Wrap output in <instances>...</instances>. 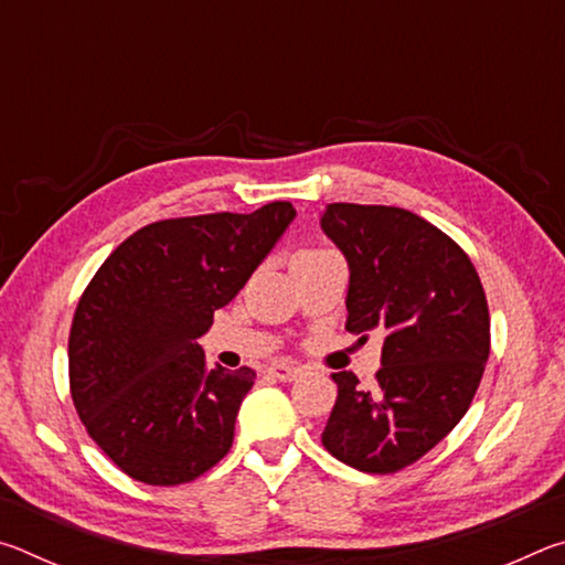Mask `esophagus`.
<instances>
[{
    "label": "esophagus",
    "mask_w": 565,
    "mask_h": 565,
    "mask_svg": "<svg viewBox=\"0 0 565 565\" xmlns=\"http://www.w3.org/2000/svg\"><path fill=\"white\" fill-rule=\"evenodd\" d=\"M269 374L279 381H296L301 376V369L289 366V363H274V366L269 369Z\"/></svg>",
    "instance_id": "esophagus-1"
}]
</instances>
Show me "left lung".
<instances>
[{
	"label": "left lung",
	"mask_w": 565,
	"mask_h": 565,
	"mask_svg": "<svg viewBox=\"0 0 565 565\" xmlns=\"http://www.w3.org/2000/svg\"><path fill=\"white\" fill-rule=\"evenodd\" d=\"M321 232L349 264L347 329L384 333L379 388L331 374L339 396L321 441L366 473H394L463 418L491 349L489 303L454 238L396 206L329 204Z\"/></svg>",
	"instance_id": "obj_1"
}]
</instances>
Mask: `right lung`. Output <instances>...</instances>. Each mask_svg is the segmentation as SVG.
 <instances>
[{"instance_id": "right-lung-1", "label": "right lung", "mask_w": 565, "mask_h": 565, "mask_svg": "<svg viewBox=\"0 0 565 565\" xmlns=\"http://www.w3.org/2000/svg\"><path fill=\"white\" fill-rule=\"evenodd\" d=\"M294 218L289 202L167 218L131 234L94 274L70 333L72 398L134 481H194L228 454L256 374L206 369L199 339Z\"/></svg>"}]
</instances>
